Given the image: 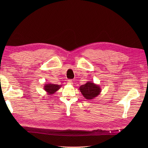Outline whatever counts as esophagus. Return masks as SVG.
<instances>
[{
  "label": "esophagus",
  "mask_w": 148,
  "mask_h": 148,
  "mask_svg": "<svg viewBox=\"0 0 148 148\" xmlns=\"http://www.w3.org/2000/svg\"><path fill=\"white\" fill-rule=\"evenodd\" d=\"M67 84H70V85H72L73 84V82L71 79H69L68 82H67Z\"/></svg>",
  "instance_id": "34e87169"
}]
</instances>
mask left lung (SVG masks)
<instances>
[{"mask_svg": "<svg viewBox=\"0 0 148 148\" xmlns=\"http://www.w3.org/2000/svg\"><path fill=\"white\" fill-rule=\"evenodd\" d=\"M85 99L91 100L97 97L101 92V88L98 84L94 83L92 82H88L86 84L82 85L79 88Z\"/></svg>", "mask_w": 148, "mask_h": 148, "instance_id": "8db88e82", "label": "left lung"}]
</instances>
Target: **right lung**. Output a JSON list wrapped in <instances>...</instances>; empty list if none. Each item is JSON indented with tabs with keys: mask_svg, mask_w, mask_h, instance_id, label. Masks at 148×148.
<instances>
[{
	"mask_svg": "<svg viewBox=\"0 0 148 148\" xmlns=\"http://www.w3.org/2000/svg\"><path fill=\"white\" fill-rule=\"evenodd\" d=\"M61 88V85L55 84L52 83L45 84L44 86V89L46 91L47 94L49 95H52L54 94L57 91Z\"/></svg>",
	"mask_w": 148,
	"mask_h": 148,
	"instance_id": "1",
	"label": "right lung"
}]
</instances>
